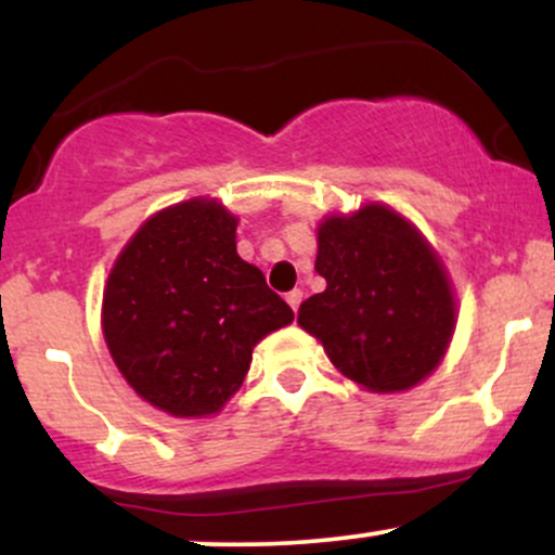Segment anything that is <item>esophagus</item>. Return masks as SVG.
<instances>
[{"label":"esophagus","instance_id":"obj_1","mask_svg":"<svg viewBox=\"0 0 555 555\" xmlns=\"http://www.w3.org/2000/svg\"><path fill=\"white\" fill-rule=\"evenodd\" d=\"M286 302H289V308L295 310H299V302H302V289H292V292H286Z\"/></svg>","mask_w":555,"mask_h":555}]
</instances>
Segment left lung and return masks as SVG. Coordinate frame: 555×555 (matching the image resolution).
Returning <instances> with one entry per match:
<instances>
[{
  "label": "left lung",
  "mask_w": 555,
  "mask_h": 555,
  "mask_svg": "<svg viewBox=\"0 0 555 555\" xmlns=\"http://www.w3.org/2000/svg\"><path fill=\"white\" fill-rule=\"evenodd\" d=\"M315 271L326 289L299 305L297 323L367 391H404L438 367L456 308L428 242L386 206L331 216L318 229Z\"/></svg>",
  "instance_id": "obj_1"
}]
</instances>
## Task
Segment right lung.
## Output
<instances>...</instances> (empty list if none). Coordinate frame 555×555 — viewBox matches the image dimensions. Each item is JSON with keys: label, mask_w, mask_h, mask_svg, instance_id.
<instances>
[{"label": "right lung", "mask_w": 555, "mask_h": 555, "mask_svg": "<svg viewBox=\"0 0 555 555\" xmlns=\"http://www.w3.org/2000/svg\"><path fill=\"white\" fill-rule=\"evenodd\" d=\"M237 219L216 201L151 216L104 292V339L119 373L175 417L214 415L250 371L253 347L295 321L237 256Z\"/></svg>", "instance_id": "add662e5"}]
</instances>
